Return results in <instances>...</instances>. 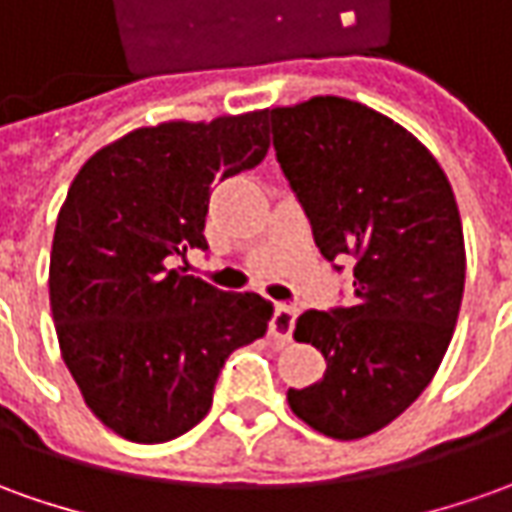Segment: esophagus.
Here are the masks:
<instances>
[{"label": "esophagus", "instance_id": "1", "mask_svg": "<svg viewBox=\"0 0 512 512\" xmlns=\"http://www.w3.org/2000/svg\"><path fill=\"white\" fill-rule=\"evenodd\" d=\"M294 322H297V308H294V305H277L269 325L271 336H274V339H280V342H291Z\"/></svg>", "mask_w": 512, "mask_h": 512}]
</instances>
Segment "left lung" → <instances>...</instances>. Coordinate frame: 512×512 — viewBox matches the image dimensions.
<instances>
[{"label":"left lung","mask_w":512,"mask_h":512,"mask_svg":"<svg viewBox=\"0 0 512 512\" xmlns=\"http://www.w3.org/2000/svg\"><path fill=\"white\" fill-rule=\"evenodd\" d=\"M274 151L325 260H353L350 305L305 311L325 356L291 412L333 440L384 429L429 387L460 316L465 241L446 173L403 125L344 97L269 109Z\"/></svg>","instance_id":"left-lung-1"}]
</instances>
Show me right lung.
Returning a JSON list of instances; mask_svg holds the SVG:
<instances>
[{"label":"right lung","mask_w":512,"mask_h":512,"mask_svg":"<svg viewBox=\"0 0 512 512\" xmlns=\"http://www.w3.org/2000/svg\"><path fill=\"white\" fill-rule=\"evenodd\" d=\"M266 111L212 123H159L100 148L58 212L50 308L61 356L86 406L134 443H168L210 412L232 350L274 314L260 294H229L170 269L207 249L212 184L269 151Z\"/></svg>","instance_id":"add662e5"}]
</instances>
